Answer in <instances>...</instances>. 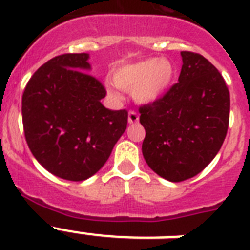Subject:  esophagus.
I'll list each match as a JSON object with an SVG mask.
<instances>
[{"mask_svg": "<svg viewBox=\"0 0 250 250\" xmlns=\"http://www.w3.org/2000/svg\"><path fill=\"white\" fill-rule=\"evenodd\" d=\"M139 122V114L135 111V110H129L128 111V123L129 125H133V123H137Z\"/></svg>", "mask_w": 250, "mask_h": 250, "instance_id": "esophagus-1", "label": "esophagus"}]
</instances>
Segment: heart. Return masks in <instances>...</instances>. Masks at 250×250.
Here are the masks:
<instances>
[{
    "label": "heart",
    "mask_w": 250,
    "mask_h": 250,
    "mask_svg": "<svg viewBox=\"0 0 250 250\" xmlns=\"http://www.w3.org/2000/svg\"><path fill=\"white\" fill-rule=\"evenodd\" d=\"M174 76L175 67L170 61L150 57L119 66L114 71L113 82L119 89L132 92L135 101L150 104L166 93Z\"/></svg>",
    "instance_id": "1"
}]
</instances>
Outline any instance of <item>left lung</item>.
<instances>
[{
    "mask_svg": "<svg viewBox=\"0 0 250 250\" xmlns=\"http://www.w3.org/2000/svg\"><path fill=\"white\" fill-rule=\"evenodd\" d=\"M178 83L157 101L140 106L143 156L156 174L183 182L214 160L227 135L229 92L205 57L182 52Z\"/></svg>",
    "mask_w": 250,
    "mask_h": 250,
    "instance_id": "8db88e82",
    "label": "left lung"
}]
</instances>
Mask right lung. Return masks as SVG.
I'll list each match as a JSON object with an SVG mask.
<instances>
[{"label": "right lung", "instance_id": "obj_1", "mask_svg": "<svg viewBox=\"0 0 250 250\" xmlns=\"http://www.w3.org/2000/svg\"><path fill=\"white\" fill-rule=\"evenodd\" d=\"M89 54L44 63L25 85L21 118L33 157L61 179L82 182L101 168L127 128V110L101 104L105 86L88 74Z\"/></svg>", "mask_w": 250, "mask_h": 250}]
</instances>
